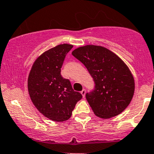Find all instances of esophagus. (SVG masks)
<instances>
[{
  "label": "esophagus",
  "mask_w": 154,
  "mask_h": 154,
  "mask_svg": "<svg viewBox=\"0 0 154 154\" xmlns=\"http://www.w3.org/2000/svg\"><path fill=\"white\" fill-rule=\"evenodd\" d=\"M81 95H82V97L84 98L85 95H86V89H83L82 91H81Z\"/></svg>",
  "instance_id": "obj_1"
}]
</instances>
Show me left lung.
<instances>
[{
    "mask_svg": "<svg viewBox=\"0 0 154 154\" xmlns=\"http://www.w3.org/2000/svg\"><path fill=\"white\" fill-rule=\"evenodd\" d=\"M86 66L95 82V89L86 94L94 113L107 119L120 115L133 97L135 80L125 63L102 46L88 45L72 52Z\"/></svg>",
    "mask_w": 154,
    "mask_h": 154,
    "instance_id": "obj_1",
    "label": "left lung"
}]
</instances>
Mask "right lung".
<instances>
[{
  "instance_id": "right-lung-1",
  "label": "right lung",
  "mask_w": 154,
  "mask_h": 154,
  "mask_svg": "<svg viewBox=\"0 0 154 154\" xmlns=\"http://www.w3.org/2000/svg\"><path fill=\"white\" fill-rule=\"evenodd\" d=\"M73 47L58 45L44 52L35 60L28 76L29 94L34 106L55 122L68 120L75 104L82 98L73 89L70 81L60 75L65 57Z\"/></svg>"
}]
</instances>
